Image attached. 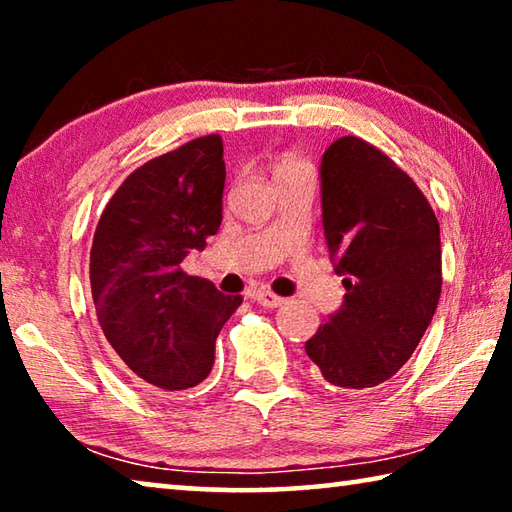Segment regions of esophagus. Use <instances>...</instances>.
I'll use <instances>...</instances> for the list:
<instances>
[{"mask_svg":"<svg viewBox=\"0 0 512 512\" xmlns=\"http://www.w3.org/2000/svg\"><path fill=\"white\" fill-rule=\"evenodd\" d=\"M253 298H255L262 307H271V309H273V307L284 305V298L275 296V293L268 291V289H257V291H253Z\"/></svg>","mask_w":512,"mask_h":512,"instance_id":"1","label":"esophagus"}]
</instances>
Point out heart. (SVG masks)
Returning a JSON list of instances; mask_svg holds the SVG:
<instances>
[{"label": "heart", "instance_id": "obj_1", "mask_svg": "<svg viewBox=\"0 0 512 512\" xmlns=\"http://www.w3.org/2000/svg\"><path fill=\"white\" fill-rule=\"evenodd\" d=\"M296 171H311V167H309V162H305L300 155H293V153H284L271 164L273 180L289 176V173H296Z\"/></svg>", "mask_w": 512, "mask_h": 512}]
</instances>
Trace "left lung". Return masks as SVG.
<instances>
[{"mask_svg": "<svg viewBox=\"0 0 512 512\" xmlns=\"http://www.w3.org/2000/svg\"><path fill=\"white\" fill-rule=\"evenodd\" d=\"M320 180L345 300L305 350L327 384L366 391L391 379L427 332L443 287L440 225L409 173L361 137L329 146Z\"/></svg>", "mask_w": 512, "mask_h": 512, "instance_id": "obj_1", "label": "left lung"}]
</instances>
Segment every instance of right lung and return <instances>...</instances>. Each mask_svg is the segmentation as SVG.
<instances>
[{"mask_svg":"<svg viewBox=\"0 0 512 512\" xmlns=\"http://www.w3.org/2000/svg\"><path fill=\"white\" fill-rule=\"evenodd\" d=\"M223 185L221 135L196 137L137 167L94 230L90 284L99 325L144 386L178 393L201 384L216 336L244 300L180 268L219 230Z\"/></svg>","mask_w":512,"mask_h":512,"instance_id":"obj_1","label":"right lung"}]
</instances>
